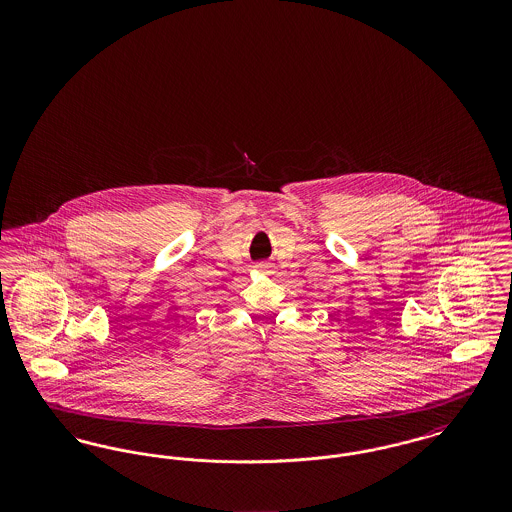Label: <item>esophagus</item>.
Returning a JSON list of instances; mask_svg holds the SVG:
<instances>
[{"mask_svg":"<svg viewBox=\"0 0 512 512\" xmlns=\"http://www.w3.org/2000/svg\"><path fill=\"white\" fill-rule=\"evenodd\" d=\"M259 270H267V265H261V267H259Z\"/></svg>","mask_w":512,"mask_h":512,"instance_id":"34e87169","label":"esophagus"}]
</instances>
